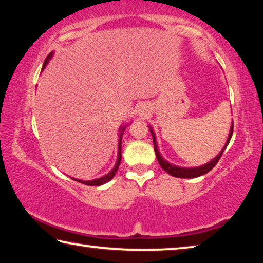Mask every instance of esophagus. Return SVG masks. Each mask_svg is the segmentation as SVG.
<instances>
[{
  "instance_id": "esophagus-1",
  "label": "esophagus",
  "mask_w": 263,
  "mask_h": 263,
  "mask_svg": "<svg viewBox=\"0 0 263 263\" xmlns=\"http://www.w3.org/2000/svg\"><path fill=\"white\" fill-rule=\"evenodd\" d=\"M146 112H147V110H146V109H144V108H141L140 109V116H142V117H144V116L146 115Z\"/></svg>"
}]
</instances>
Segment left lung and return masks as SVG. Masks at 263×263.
I'll return each mask as SVG.
<instances>
[{
    "instance_id": "left-lung-1",
    "label": "left lung",
    "mask_w": 263,
    "mask_h": 263,
    "mask_svg": "<svg viewBox=\"0 0 263 263\" xmlns=\"http://www.w3.org/2000/svg\"><path fill=\"white\" fill-rule=\"evenodd\" d=\"M151 133H152V137H153V144H154V151H155V155H157V159L159 161V164L161 166V168L163 171H166L169 175L172 176H175V177H181V179H194V177H197V176H202L204 174H206L211 171V169L216 166L217 162L219 161V159L221 158L222 152H224V149L226 148V146L229 145V142L231 140V138H232L233 135V124L232 126H231V131H230V136H229V139L228 142H226L225 147L221 149V152L217 155V157L211 160L210 162L204 164V166L201 167H196V168H183V167H177L174 166V164L169 163L168 161H166L161 155H160L158 147H157V142H155V137H154V132L151 130Z\"/></svg>"
}]
</instances>
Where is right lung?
<instances>
[{"instance_id":"obj_1","label":"right lung","mask_w":263,"mask_h":263,"mask_svg":"<svg viewBox=\"0 0 263 263\" xmlns=\"http://www.w3.org/2000/svg\"><path fill=\"white\" fill-rule=\"evenodd\" d=\"M51 57H52V53H50V54L47 55V58L45 59V62H44V65H43V68H42V70H43L44 68H45V66L47 65V62H48V59H50ZM123 131H124V128L122 130L121 136H119V144H118V159H117V162H116V166L114 167L112 171H111V172L109 173V174H106L105 176L101 177V179H97V180H92V181L75 180V181L81 182V183L86 184V185H102V184L106 183V182H109L111 179H112V177L115 176L116 173H117V171H118V167H119V164H121V160H122V137H123Z\"/></svg>"}]
</instances>
